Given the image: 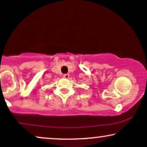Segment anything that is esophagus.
Segmentation results:
<instances>
[{
	"label": "esophagus",
	"instance_id": "esophagus-1",
	"mask_svg": "<svg viewBox=\"0 0 147 147\" xmlns=\"http://www.w3.org/2000/svg\"><path fill=\"white\" fill-rule=\"evenodd\" d=\"M69 76H70V75H69L68 74H64L63 77V78H65V79H68Z\"/></svg>",
	"mask_w": 147,
	"mask_h": 147
}]
</instances>
